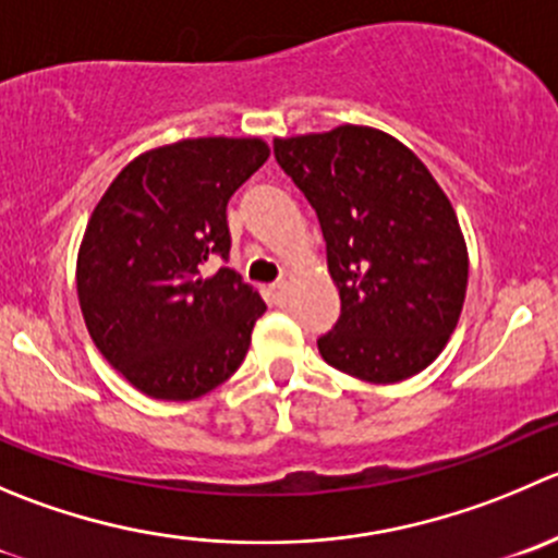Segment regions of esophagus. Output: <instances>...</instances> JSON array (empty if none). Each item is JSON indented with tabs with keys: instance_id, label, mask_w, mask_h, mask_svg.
Returning <instances> with one entry per match:
<instances>
[{
	"instance_id": "1",
	"label": "esophagus",
	"mask_w": 558,
	"mask_h": 558,
	"mask_svg": "<svg viewBox=\"0 0 558 558\" xmlns=\"http://www.w3.org/2000/svg\"><path fill=\"white\" fill-rule=\"evenodd\" d=\"M269 291H272V300L280 305V302H286V296H289V283H286V280H278V283H272Z\"/></svg>"
}]
</instances>
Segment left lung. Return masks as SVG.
I'll return each mask as SVG.
<instances>
[{
  "label": "left lung",
  "mask_w": 558,
  "mask_h": 558,
  "mask_svg": "<svg viewBox=\"0 0 558 558\" xmlns=\"http://www.w3.org/2000/svg\"><path fill=\"white\" fill-rule=\"evenodd\" d=\"M275 160L316 209L340 291V318L318 338L324 362L373 384L425 371L461 316L469 256L423 160L360 124L275 138Z\"/></svg>",
  "instance_id": "1"
}]
</instances>
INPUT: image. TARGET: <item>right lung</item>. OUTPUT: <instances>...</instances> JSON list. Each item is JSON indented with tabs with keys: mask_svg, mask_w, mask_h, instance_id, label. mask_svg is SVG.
<instances>
[{
	"mask_svg": "<svg viewBox=\"0 0 558 558\" xmlns=\"http://www.w3.org/2000/svg\"><path fill=\"white\" fill-rule=\"evenodd\" d=\"M269 158L258 138H185L135 158L92 213L78 302L100 354L144 395L193 400L242 365L267 311L229 262L231 196Z\"/></svg>",
	"mask_w": 558,
	"mask_h": 558,
	"instance_id": "obj_1",
	"label": "right lung"
}]
</instances>
